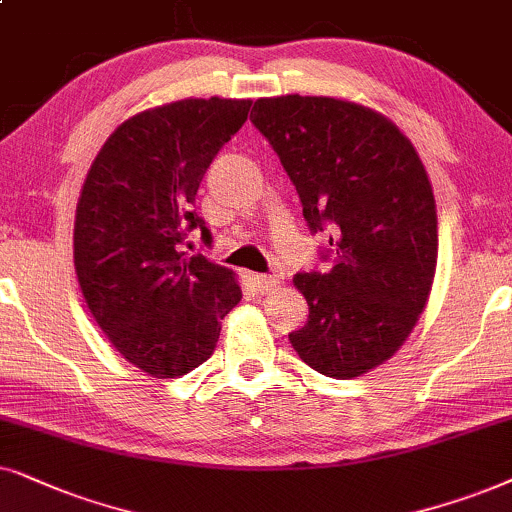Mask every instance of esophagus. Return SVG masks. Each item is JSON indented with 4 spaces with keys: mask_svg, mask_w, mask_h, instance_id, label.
<instances>
[{
    "mask_svg": "<svg viewBox=\"0 0 512 512\" xmlns=\"http://www.w3.org/2000/svg\"><path fill=\"white\" fill-rule=\"evenodd\" d=\"M278 285H281V278L278 276H255V288L260 295H269V292H274Z\"/></svg>",
    "mask_w": 512,
    "mask_h": 512,
    "instance_id": "esophagus-1",
    "label": "esophagus"
}]
</instances>
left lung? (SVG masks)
Returning <instances> with one entry per match:
<instances>
[{
	"label": "left lung",
	"mask_w": 512,
	"mask_h": 512,
	"mask_svg": "<svg viewBox=\"0 0 512 512\" xmlns=\"http://www.w3.org/2000/svg\"><path fill=\"white\" fill-rule=\"evenodd\" d=\"M252 109L309 231H330L320 260L332 269L295 276L309 316L292 349L325 377H360L403 346L431 292L438 217L424 163L398 126L356 102L283 95Z\"/></svg>",
	"instance_id": "1"
}]
</instances>
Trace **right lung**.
Returning <instances> with one entry per match:
<instances>
[{"label":"right lung","mask_w":512,"mask_h":512,"mask_svg":"<svg viewBox=\"0 0 512 512\" xmlns=\"http://www.w3.org/2000/svg\"><path fill=\"white\" fill-rule=\"evenodd\" d=\"M250 105L189 98L149 109L109 135L86 175L74 222L81 292L114 349L152 377L206 363L241 302L234 271L182 245L194 229L213 238L196 192Z\"/></svg>","instance_id":"right-lung-1"}]
</instances>
